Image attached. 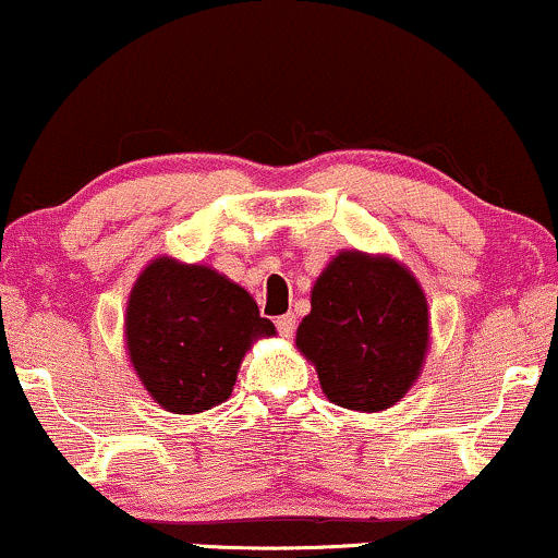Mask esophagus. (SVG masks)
Instances as JSON below:
<instances>
[{"label":"esophagus","mask_w":558,"mask_h":558,"mask_svg":"<svg viewBox=\"0 0 558 558\" xmlns=\"http://www.w3.org/2000/svg\"><path fill=\"white\" fill-rule=\"evenodd\" d=\"M275 327H278L280 337H293V331H295V316H293V314L278 316V322H275Z\"/></svg>","instance_id":"34e87169"}]
</instances>
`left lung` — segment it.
I'll use <instances>...</instances> for the list:
<instances>
[{
    "mask_svg": "<svg viewBox=\"0 0 558 558\" xmlns=\"http://www.w3.org/2000/svg\"><path fill=\"white\" fill-rule=\"evenodd\" d=\"M295 348L319 373L331 404L380 412L412 389L425 363L427 299L397 259L340 252L316 278Z\"/></svg>",
    "mask_w": 558,
    "mask_h": 558,
    "instance_id": "left-lung-1",
    "label": "left lung"
}]
</instances>
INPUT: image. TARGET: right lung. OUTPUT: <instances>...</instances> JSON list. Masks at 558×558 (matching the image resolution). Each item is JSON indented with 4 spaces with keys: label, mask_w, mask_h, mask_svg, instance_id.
<instances>
[{
    "label": "right lung",
    "mask_w": 558,
    "mask_h": 558,
    "mask_svg": "<svg viewBox=\"0 0 558 558\" xmlns=\"http://www.w3.org/2000/svg\"><path fill=\"white\" fill-rule=\"evenodd\" d=\"M255 299L206 265L157 257L133 283L125 344L133 371L161 409L197 414L231 397L244 352L272 337Z\"/></svg>",
    "instance_id": "right-lung-1"
}]
</instances>
